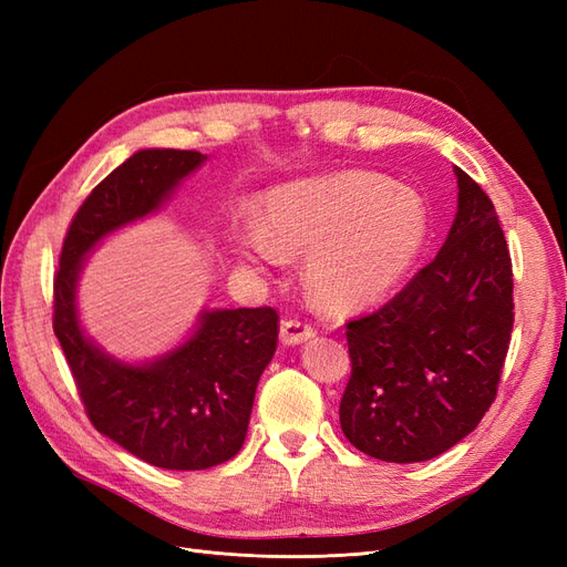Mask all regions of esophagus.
<instances>
[{
	"mask_svg": "<svg viewBox=\"0 0 567 567\" xmlns=\"http://www.w3.org/2000/svg\"><path fill=\"white\" fill-rule=\"evenodd\" d=\"M279 338H281L284 346H300V342H307L310 338H315V329L305 321L288 319V321L281 323Z\"/></svg>",
	"mask_w": 567,
	"mask_h": 567,
	"instance_id": "esophagus-1",
	"label": "esophagus"
}]
</instances>
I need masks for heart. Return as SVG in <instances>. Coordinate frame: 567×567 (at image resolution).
<instances>
[{
  "instance_id": "b5f03b06",
  "label": "heart",
  "mask_w": 567,
  "mask_h": 567,
  "mask_svg": "<svg viewBox=\"0 0 567 567\" xmlns=\"http://www.w3.org/2000/svg\"><path fill=\"white\" fill-rule=\"evenodd\" d=\"M260 229L241 238L250 262L306 255L305 288L319 310L350 315L398 288L427 238V205L406 184L338 173L281 184L257 205Z\"/></svg>"
}]
</instances>
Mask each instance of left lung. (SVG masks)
Listing matches in <instances>:
<instances>
[{
    "label": "left lung",
    "instance_id": "8db88e82",
    "mask_svg": "<svg viewBox=\"0 0 567 567\" xmlns=\"http://www.w3.org/2000/svg\"><path fill=\"white\" fill-rule=\"evenodd\" d=\"M447 241L388 305L348 323L340 427L359 452L419 463L452 450L496 398L513 329V271L489 196L454 167Z\"/></svg>",
    "mask_w": 567,
    "mask_h": 567
}]
</instances>
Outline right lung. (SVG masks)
Masks as SVG:
<instances>
[{
  "label": "right lung",
  "instance_id": "obj_1",
  "mask_svg": "<svg viewBox=\"0 0 567 567\" xmlns=\"http://www.w3.org/2000/svg\"><path fill=\"white\" fill-rule=\"evenodd\" d=\"M205 161L198 151H136L80 205L54 279V333L90 421L136 458L167 471H205L241 450L257 381L277 350L279 315L271 307L203 310L177 348L125 362L84 333L78 286L106 236L161 210Z\"/></svg>",
  "mask_w": 567,
  "mask_h": 567
}]
</instances>
